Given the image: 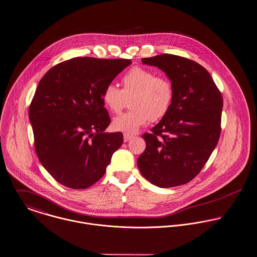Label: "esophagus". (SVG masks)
Masks as SVG:
<instances>
[{
	"label": "esophagus",
	"mask_w": 257,
	"mask_h": 257,
	"mask_svg": "<svg viewBox=\"0 0 257 257\" xmlns=\"http://www.w3.org/2000/svg\"><path fill=\"white\" fill-rule=\"evenodd\" d=\"M133 138V135H129V134H124V142H128L129 140H131Z\"/></svg>",
	"instance_id": "1"
}]
</instances>
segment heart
Masks as SVG:
<instances>
[{"label":"heart","instance_id":"heart-1","mask_svg":"<svg viewBox=\"0 0 257 257\" xmlns=\"http://www.w3.org/2000/svg\"><path fill=\"white\" fill-rule=\"evenodd\" d=\"M122 89L115 84L106 85L102 91L105 107L119 114L131 98L130 110L114 119L112 127L117 132L135 134L149 120H162L170 111L174 100V86L165 76H157L154 71L142 66H133L121 79Z\"/></svg>","mask_w":257,"mask_h":257}]
</instances>
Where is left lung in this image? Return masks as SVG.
<instances>
[{
	"label": "left lung",
	"mask_w": 257,
	"mask_h": 257,
	"mask_svg": "<svg viewBox=\"0 0 257 257\" xmlns=\"http://www.w3.org/2000/svg\"><path fill=\"white\" fill-rule=\"evenodd\" d=\"M163 70L174 86L168 114L143 134L146 149L137 164L160 188L177 187L199 175L220 135L222 96L204 66L175 54L142 58Z\"/></svg>",
	"instance_id": "8db88e82"
}]
</instances>
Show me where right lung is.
<instances>
[{"mask_svg":"<svg viewBox=\"0 0 257 257\" xmlns=\"http://www.w3.org/2000/svg\"><path fill=\"white\" fill-rule=\"evenodd\" d=\"M131 59L74 57L52 67L41 79L30 105L35 149L59 184L82 190L101 179L121 132L106 133L111 120L103 89Z\"/></svg>","mask_w":257,"mask_h":257,"instance_id":"obj_1","label":"right lung"}]
</instances>
